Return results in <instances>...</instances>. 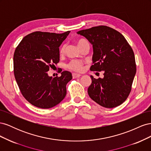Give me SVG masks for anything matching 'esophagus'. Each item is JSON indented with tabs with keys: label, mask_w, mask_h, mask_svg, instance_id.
<instances>
[{
	"label": "esophagus",
	"mask_w": 151,
	"mask_h": 151,
	"mask_svg": "<svg viewBox=\"0 0 151 151\" xmlns=\"http://www.w3.org/2000/svg\"><path fill=\"white\" fill-rule=\"evenodd\" d=\"M80 76H81V75L79 74H76V73H73V74H72V77L74 79L78 78V77H79Z\"/></svg>",
	"instance_id": "esophagus-1"
}]
</instances>
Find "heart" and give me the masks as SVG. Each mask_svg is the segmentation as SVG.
Segmentation results:
<instances>
[{"mask_svg":"<svg viewBox=\"0 0 151 151\" xmlns=\"http://www.w3.org/2000/svg\"><path fill=\"white\" fill-rule=\"evenodd\" d=\"M86 42V41L84 40H79L77 41V45H78V47H79L82 44ZM65 50V45H62V47L60 48V53L62 54L64 53ZM68 67L74 71L80 72V71L83 70V62H81L78 60H72V62H70L69 64L68 65Z\"/></svg>","mask_w":151,"mask_h":151,"instance_id":"b5f03b06","label":"heart"}]
</instances>
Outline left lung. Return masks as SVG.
<instances>
[{
  "label": "left lung",
  "mask_w": 151,
  "mask_h": 151,
  "mask_svg": "<svg viewBox=\"0 0 151 151\" xmlns=\"http://www.w3.org/2000/svg\"><path fill=\"white\" fill-rule=\"evenodd\" d=\"M93 45L92 71H104L103 78L95 79L88 93L101 106L112 108L124 102L131 91L136 73L134 53L120 33L106 26L77 32Z\"/></svg>",
  "instance_id": "obj_1"
}]
</instances>
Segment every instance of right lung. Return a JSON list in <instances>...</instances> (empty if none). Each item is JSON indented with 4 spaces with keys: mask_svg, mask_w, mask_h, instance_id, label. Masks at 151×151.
Wrapping results in <instances>:
<instances>
[{
    "mask_svg": "<svg viewBox=\"0 0 151 151\" xmlns=\"http://www.w3.org/2000/svg\"><path fill=\"white\" fill-rule=\"evenodd\" d=\"M70 32H33L24 36L16 48L13 57L16 81L22 96L36 107L52 108L65 97L71 73L63 71L60 77H52L47 72L60 60L59 47Z\"/></svg>",
    "mask_w": 151,
    "mask_h": 151,
    "instance_id": "add662e5",
    "label": "right lung"
}]
</instances>
